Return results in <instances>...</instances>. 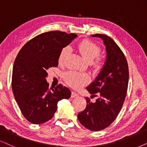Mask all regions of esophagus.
<instances>
[{
  "label": "esophagus",
  "instance_id": "34e87169",
  "mask_svg": "<svg viewBox=\"0 0 147 147\" xmlns=\"http://www.w3.org/2000/svg\"><path fill=\"white\" fill-rule=\"evenodd\" d=\"M78 96V94L77 93H75V91H72L71 93V97L72 98H74V97H76Z\"/></svg>",
  "mask_w": 147,
  "mask_h": 147
}]
</instances>
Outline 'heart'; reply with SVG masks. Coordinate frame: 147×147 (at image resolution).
I'll use <instances>...</instances> for the list:
<instances>
[{
	"label": "heart",
	"mask_w": 147,
	"mask_h": 147,
	"mask_svg": "<svg viewBox=\"0 0 147 147\" xmlns=\"http://www.w3.org/2000/svg\"><path fill=\"white\" fill-rule=\"evenodd\" d=\"M77 48L81 52L82 56L89 62H91L96 68H99L100 66V61L99 59H95L100 54V48L96 44L91 42L89 40H83L78 44ZM70 49L68 46L63 48L60 51L58 56V63L62 64L64 60L70 53ZM94 62H93L92 61ZM66 83L68 85L75 89H79L87 84L89 81V75L85 73L78 72L76 71H70L66 73L65 77Z\"/></svg>",
	"instance_id": "b5f03b06"
}]
</instances>
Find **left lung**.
Listing matches in <instances>:
<instances>
[{
    "instance_id": "obj_1",
    "label": "left lung",
    "mask_w": 147,
    "mask_h": 147,
    "mask_svg": "<svg viewBox=\"0 0 147 147\" xmlns=\"http://www.w3.org/2000/svg\"><path fill=\"white\" fill-rule=\"evenodd\" d=\"M103 40L106 60L95 81L86 88L91 98L98 97L95 102L86 98L87 106L78 114L80 123L92 131L108 127L122 109L128 85V66L124 53L110 37L92 35Z\"/></svg>"
}]
</instances>
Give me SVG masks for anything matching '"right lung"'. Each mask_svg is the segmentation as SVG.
I'll list each match as a JSON object with an SVG mask.
<instances>
[{
  "label": "right lung",
  "instance_id": "right-lung-1",
  "mask_svg": "<svg viewBox=\"0 0 147 147\" xmlns=\"http://www.w3.org/2000/svg\"><path fill=\"white\" fill-rule=\"evenodd\" d=\"M77 37L60 31L43 33L27 42L17 54L13 68V93L23 116L32 124L50 120L58 101L70 98L68 88L60 84L49 89L46 78L47 70L58 66L62 49Z\"/></svg>",
  "mask_w": 147,
  "mask_h": 147
}]
</instances>
